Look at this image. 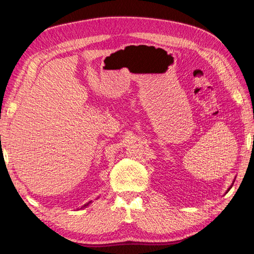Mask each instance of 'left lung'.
<instances>
[{
    "label": "left lung",
    "instance_id": "8db88e82",
    "mask_svg": "<svg viewBox=\"0 0 254 254\" xmlns=\"http://www.w3.org/2000/svg\"><path fill=\"white\" fill-rule=\"evenodd\" d=\"M253 143H254V136H253ZM235 178H236V177H235ZM235 178H234V180H233V183H232V185H231V187H229V189H227V191H229V190H230V189L232 188V186H233V184H234V182H235ZM227 191H226V192H227Z\"/></svg>",
    "mask_w": 254,
    "mask_h": 254
}]
</instances>
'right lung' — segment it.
I'll return each mask as SVG.
<instances>
[{
  "label": "right lung",
  "mask_w": 254,
  "mask_h": 254,
  "mask_svg": "<svg viewBox=\"0 0 254 254\" xmlns=\"http://www.w3.org/2000/svg\"><path fill=\"white\" fill-rule=\"evenodd\" d=\"M97 198H98V197H97ZM97 198H96V199H97ZM92 203H93V200H89V201H88V203H86V204H85L84 206H81V207H80V209H81V208H85V207H87V206H88L89 204H92Z\"/></svg>",
  "instance_id": "obj_1"
}]
</instances>
